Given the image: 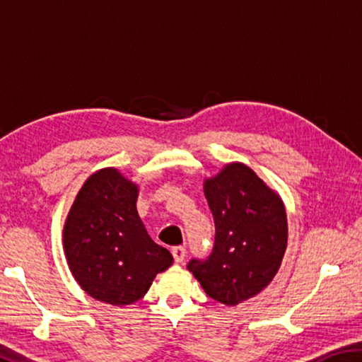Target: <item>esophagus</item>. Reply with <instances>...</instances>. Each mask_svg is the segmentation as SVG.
I'll list each match as a JSON object with an SVG mask.
<instances>
[{
    "instance_id": "34e87169",
    "label": "esophagus",
    "mask_w": 362,
    "mask_h": 362,
    "mask_svg": "<svg viewBox=\"0 0 362 362\" xmlns=\"http://www.w3.org/2000/svg\"><path fill=\"white\" fill-rule=\"evenodd\" d=\"M173 255H174V260L177 263H180L185 260V255H187V249L183 246H175L173 247Z\"/></svg>"
}]
</instances>
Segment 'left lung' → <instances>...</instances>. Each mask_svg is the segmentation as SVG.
<instances>
[{"label":"left lung","instance_id":"8db88e82","mask_svg":"<svg viewBox=\"0 0 362 362\" xmlns=\"http://www.w3.org/2000/svg\"><path fill=\"white\" fill-rule=\"evenodd\" d=\"M216 223L214 247L187 268L211 298L238 305L272 283L287 246L283 201L241 163L225 166L204 182Z\"/></svg>","mask_w":362,"mask_h":362}]
</instances>
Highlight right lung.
<instances>
[{"label": "right lung", "mask_w": 362, "mask_h": 362, "mask_svg": "<svg viewBox=\"0 0 362 362\" xmlns=\"http://www.w3.org/2000/svg\"><path fill=\"white\" fill-rule=\"evenodd\" d=\"M136 183L113 168L84 182L66 217L64 249L78 284L100 302L131 305L173 265L137 214Z\"/></svg>", "instance_id": "add662e5"}]
</instances>
